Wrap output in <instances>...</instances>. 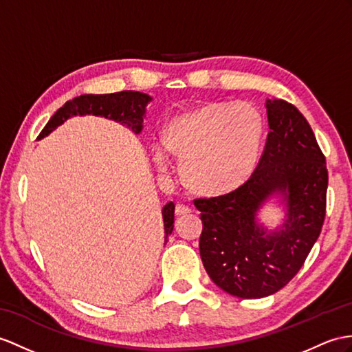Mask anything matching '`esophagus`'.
<instances>
[{
  "instance_id": "34e87169",
  "label": "esophagus",
  "mask_w": 352,
  "mask_h": 352,
  "mask_svg": "<svg viewBox=\"0 0 352 352\" xmlns=\"http://www.w3.org/2000/svg\"><path fill=\"white\" fill-rule=\"evenodd\" d=\"M175 212H176V215H188V213L191 212V209L185 204H176Z\"/></svg>"
}]
</instances>
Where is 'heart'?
Listing matches in <instances>:
<instances>
[{"label":"heart","instance_id":"b5f03b06","mask_svg":"<svg viewBox=\"0 0 352 352\" xmlns=\"http://www.w3.org/2000/svg\"><path fill=\"white\" fill-rule=\"evenodd\" d=\"M168 151L182 161L185 184L203 194H224L252 175L263 143V119L246 102H209L173 119L164 131ZM153 162L167 171L168 157L153 146Z\"/></svg>","mask_w":352,"mask_h":352}]
</instances>
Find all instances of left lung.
I'll return each instance as SVG.
<instances>
[{"label":"left lung","mask_w":352,"mask_h":352,"mask_svg":"<svg viewBox=\"0 0 352 352\" xmlns=\"http://www.w3.org/2000/svg\"><path fill=\"white\" fill-rule=\"evenodd\" d=\"M269 135L251 177L227 194L195 199L201 212L200 256L226 293L261 298L293 279L318 239L325 218L329 173L309 122L284 100H267ZM275 192L287 200L283 228L265 234L254 221Z\"/></svg>","instance_id":"1"}]
</instances>
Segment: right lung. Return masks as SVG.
Listing matches in <instances>:
<instances>
[{
	"label": "right lung",
	"instance_id": "right-lung-1",
	"mask_svg": "<svg viewBox=\"0 0 352 352\" xmlns=\"http://www.w3.org/2000/svg\"><path fill=\"white\" fill-rule=\"evenodd\" d=\"M151 101L146 94L134 91H121L113 94H85V96L76 97L72 101H67L63 107H59L55 115L49 119L46 126L43 128L38 139L54 131L58 125H61L70 116L76 115H96L113 119L131 128L134 133H140L144 106ZM162 219H164V237L173 231L175 224V204L167 203L162 209Z\"/></svg>",
	"mask_w": 352,
	"mask_h": 352
}]
</instances>
